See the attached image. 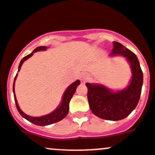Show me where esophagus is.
<instances>
[{
    "mask_svg": "<svg viewBox=\"0 0 155 155\" xmlns=\"http://www.w3.org/2000/svg\"><path fill=\"white\" fill-rule=\"evenodd\" d=\"M88 79H89V76L87 74V73H82V74L80 76V80L83 82H87Z\"/></svg>",
    "mask_w": 155,
    "mask_h": 155,
    "instance_id": "esophagus-1",
    "label": "esophagus"
}]
</instances>
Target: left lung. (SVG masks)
<instances>
[{"mask_svg":"<svg viewBox=\"0 0 155 155\" xmlns=\"http://www.w3.org/2000/svg\"><path fill=\"white\" fill-rule=\"evenodd\" d=\"M110 56L120 55L130 63L132 78L125 89L114 92L102 84L86 83L87 99L91 111L107 120L117 121L125 118L137 107L140 97L143 74L136 55L119 42L114 41Z\"/></svg>","mask_w":155,"mask_h":155,"instance_id":"1","label":"left lung"}]
</instances>
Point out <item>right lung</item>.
I'll return each mask as SVG.
<instances>
[{"instance_id":"obj_1","label":"right lung","mask_w":155,"mask_h":155,"mask_svg":"<svg viewBox=\"0 0 155 155\" xmlns=\"http://www.w3.org/2000/svg\"><path fill=\"white\" fill-rule=\"evenodd\" d=\"M47 49V47L45 46H41V47H38L37 48H35L30 54L27 55L25 57L23 58V59H21V61L20 64H19L18 66V71H20L21 67L23 63L24 62V61H26L27 59H28L29 58H30L31 56L33 55V53L37 51H40V50H45ZM18 73L16 74L15 77L14 79V82H13V93H14V99H15V105H16V107H17L18 110L20 113V114L25 118L26 120H27L28 121H30V123H33V124L37 125H41V126H45V125H48L50 124H53V123H57V122L60 121V120H63L65 117L68 115V112H69V103L70 101H71V98L74 94V93L76 92V87L80 84V81L79 80H76V82H74L73 84H71L68 88L66 89L65 92L64 93V95H63L62 97V101H61V104L58 106L54 111H53L52 113L49 114L45 115V116H42L40 117H30L27 115L26 114H24V112L21 110V108L19 107L18 104L17 99H16V97L15 95V81L16 77H17Z\"/></svg>"}]
</instances>
